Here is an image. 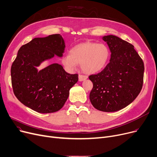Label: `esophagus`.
<instances>
[{
    "label": "esophagus",
    "mask_w": 157,
    "mask_h": 157,
    "mask_svg": "<svg viewBox=\"0 0 157 157\" xmlns=\"http://www.w3.org/2000/svg\"><path fill=\"white\" fill-rule=\"evenodd\" d=\"M87 78V76L86 75H78V80L80 82H82V81H84L85 80H86Z\"/></svg>",
    "instance_id": "1"
}]
</instances>
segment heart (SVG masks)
<instances>
[{"instance_id":"heart-1","label":"heart","mask_w":157,"mask_h":157,"mask_svg":"<svg viewBox=\"0 0 157 157\" xmlns=\"http://www.w3.org/2000/svg\"><path fill=\"white\" fill-rule=\"evenodd\" d=\"M109 57V51L106 45L86 42L71 48L70 54L63 58L62 63L69 70L74 69L77 63H81L83 71L93 74L105 68Z\"/></svg>"}]
</instances>
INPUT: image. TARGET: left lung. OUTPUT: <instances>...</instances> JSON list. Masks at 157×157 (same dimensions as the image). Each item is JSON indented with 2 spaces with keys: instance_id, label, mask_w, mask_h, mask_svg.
I'll return each instance as SVG.
<instances>
[{
  "instance_id": "1",
  "label": "left lung",
  "mask_w": 157,
  "mask_h": 157,
  "mask_svg": "<svg viewBox=\"0 0 157 157\" xmlns=\"http://www.w3.org/2000/svg\"><path fill=\"white\" fill-rule=\"evenodd\" d=\"M111 52L103 70L89 77L93 84L91 104L99 111L113 112L130 105L143 84L144 63L134 45L115 35L103 36Z\"/></svg>"
}]
</instances>
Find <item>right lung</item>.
<instances>
[{
    "mask_svg": "<svg viewBox=\"0 0 157 157\" xmlns=\"http://www.w3.org/2000/svg\"><path fill=\"white\" fill-rule=\"evenodd\" d=\"M65 48L60 34L35 38L22 45L11 69L14 95L21 103L41 113H54L65 103L78 74H70L58 63L36 68L54 55L61 58Z\"/></svg>",
    "mask_w": 157,
    "mask_h": 157,
    "instance_id": "1",
    "label": "right lung"
}]
</instances>
